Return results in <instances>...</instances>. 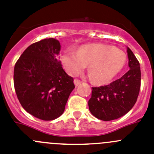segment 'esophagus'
<instances>
[{
	"instance_id": "1",
	"label": "esophagus",
	"mask_w": 154,
	"mask_h": 154,
	"mask_svg": "<svg viewBox=\"0 0 154 154\" xmlns=\"http://www.w3.org/2000/svg\"><path fill=\"white\" fill-rule=\"evenodd\" d=\"M74 82V84H75L76 87H77V86H79L80 84H81V81H80V80H77V79H75Z\"/></svg>"
}]
</instances>
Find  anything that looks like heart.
<instances>
[{
  "label": "heart",
  "instance_id": "1",
  "mask_svg": "<svg viewBox=\"0 0 154 154\" xmlns=\"http://www.w3.org/2000/svg\"><path fill=\"white\" fill-rule=\"evenodd\" d=\"M60 61L67 74L76 76L88 64V74L97 83H106L121 71L127 61L121 50L105 44H87L77 52L67 50L60 57Z\"/></svg>",
  "mask_w": 154,
  "mask_h": 154
}]
</instances>
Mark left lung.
Wrapping results in <instances>:
<instances>
[{"instance_id": "8db88e82", "label": "left lung", "mask_w": 154, "mask_h": 154, "mask_svg": "<svg viewBox=\"0 0 154 154\" xmlns=\"http://www.w3.org/2000/svg\"><path fill=\"white\" fill-rule=\"evenodd\" d=\"M130 70L120 79L108 85L92 87L88 101L91 113L104 121L118 119L132 109L140 89V63L131 49L127 48Z\"/></svg>"}]
</instances>
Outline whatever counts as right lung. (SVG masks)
I'll return each instance as SVG.
<instances>
[{
  "label": "right lung",
  "instance_id": "obj_1",
  "mask_svg": "<svg viewBox=\"0 0 154 154\" xmlns=\"http://www.w3.org/2000/svg\"><path fill=\"white\" fill-rule=\"evenodd\" d=\"M60 44L54 38L32 44L16 62L14 84L20 104L27 113L43 120L62 115L74 79L62 67Z\"/></svg>",
  "mask_w": 154,
  "mask_h": 154
}]
</instances>
